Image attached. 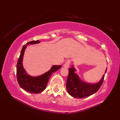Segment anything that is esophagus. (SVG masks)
Here are the masks:
<instances>
[{
  "mask_svg": "<svg viewBox=\"0 0 120 120\" xmlns=\"http://www.w3.org/2000/svg\"><path fill=\"white\" fill-rule=\"evenodd\" d=\"M70 62H71V61H70V60H68L67 61H66L65 62V64H64V67H65L66 68H68L70 66Z\"/></svg>",
  "mask_w": 120,
  "mask_h": 120,
  "instance_id": "esophagus-1",
  "label": "esophagus"
}]
</instances>
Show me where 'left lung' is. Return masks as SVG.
Listing matches in <instances>:
<instances>
[{
    "instance_id": "obj_1",
    "label": "left lung",
    "mask_w": 120,
    "mask_h": 120,
    "mask_svg": "<svg viewBox=\"0 0 120 120\" xmlns=\"http://www.w3.org/2000/svg\"><path fill=\"white\" fill-rule=\"evenodd\" d=\"M74 66L69 69V73L66 82V88L70 96L75 98H86L97 92L101 87L104 81L105 74L99 82L94 84H90L81 80L77 74ZM107 71L106 69L105 73Z\"/></svg>"
}]
</instances>
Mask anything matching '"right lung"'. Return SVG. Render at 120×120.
Listing matches in <instances>:
<instances>
[{
	"label": "right lung",
	"instance_id": "obj_1",
	"mask_svg": "<svg viewBox=\"0 0 120 120\" xmlns=\"http://www.w3.org/2000/svg\"><path fill=\"white\" fill-rule=\"evenodd\" d=\"M39 43V41H33L27 43L23 46L16 66V76L19 84L23 90L32 94H39L44 90L52 74L61 67L60 65H54L46 73L37 77L31 76L26 73L22 64L24 52L27 46L26 45Z\"/></svg>",
	"mask_w": 120,
	"mask_h": 120
}]
</instances>
